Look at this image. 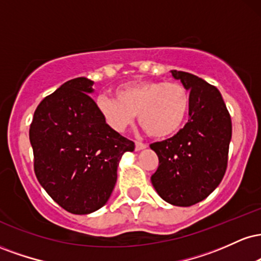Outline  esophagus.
<instances>
[{"label":"esophagus","instance_id":"obj_1","mask_svg":"<svg viewBox=\"0 0 261 261\" xmlns=\"http://www.w3.org/2000/svg\"><path fill=\"white\" fill-rule=\"evenodd\" d=\"M147 147V143H143L141 141H136V151H141V149H145Z\"/></svg>","mask_w":261,"mask_h":261}]
</instances>
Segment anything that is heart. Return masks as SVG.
<instances>
[{
	"label": "heart",
	"mask_w": 261,
	"mask_h": 261,
	"mask_svg": "<svg viewBox=\"0 0 261 261\" xmlns=\"http://www.w3.org/2000/svg\"><path fill=\"white\" fill-rule=\"evenodd\" d=\"M116 98L100 95L97 100L103 119L118 133L140 125L155 139L169 137L180 130L187 119L190 97L180 83L140 81L125 83L115 92Z\"/></svg>",
	"instance_id": "1"
}]
</instances>
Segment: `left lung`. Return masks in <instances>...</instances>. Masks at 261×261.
Here are the masks:
<instances>
[{"mask_svg":"<svg viewBox=\"0 0 261 261\" xmlns=\"http://www.w3.org/2000/svg\"><path fill=\"white\" fill-rule=\"evenodd\" d=\"M190 91L189 120L168 140L152 143L160 164L151 181L164 201L191 206L218 187L227 169L232 121L215 86L182 71H172Z\"/></svg>","mask_w":261,"mask_h":261,"instance_id":"1","label":"left lung"}]
</instances>
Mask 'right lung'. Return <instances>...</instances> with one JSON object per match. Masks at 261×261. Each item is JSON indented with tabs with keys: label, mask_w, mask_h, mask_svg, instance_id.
Returning a JSON list of instances; mask_svg holds the SVG:
<instances>
[{
	"label": "right lung",
	"mask_w": 261,
	"mask_h": 261,
	"mask_svg": "<svg viewBox=\"0 0 261 261\" xmlns=\"http://www.w3.org/2000/svg\"><path fill=\"white\" fill-rule=\"evenodd\" d=\"M93 81H67L35 109L29 128L38 181L62 208L87 215L106 205L119 161L135 143L113 130L91 98Z\"/></svg>",
	"instance_id": "right-lung-1"
}]
</instances>
